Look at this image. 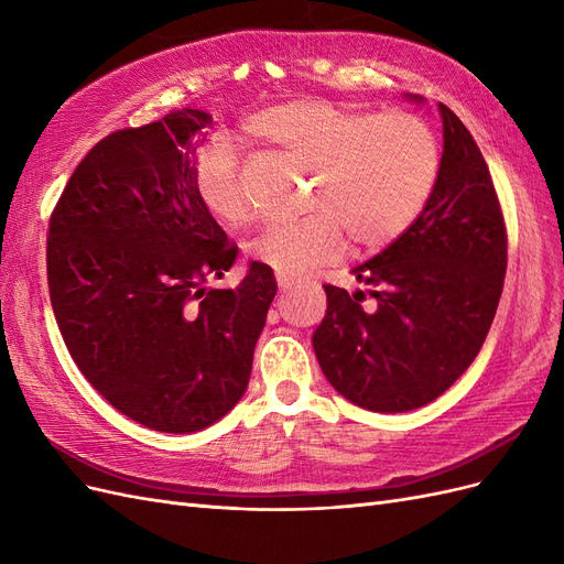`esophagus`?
<instances>
[{"label":"esophagus","instance_id":"obj_1","mask_svg":"<svg viewBox=\"0 0 564 564\" xmlns=\"http://www.w3.org/2000/svg\"><path fill=\"white\" fill-rule=\"evenodd\" d=\"M294 280L292 278H286V275H278V286H280V294H286L289 289H294Z\"/></svg>","mask_w":564,"mask_h":564}]
</instances>
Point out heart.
Returning <instances> with one entry per match:
<instances>
[{
  "label": "heart",
  "instance_id": "b5f03b06",
  "mask_svg": "<svg viewBox=\"0 0 564 564\" xmlns=\"http://www.w3.org/2000/svg\"><path fill=\"white\" fill-rule=\"evenodd\" d=\"M245 131L280 158L313 169L311 216L268 226L251 245L253 259L296 278L344 251L395 242L429 204L440 176L433 129L412 112L377 115L327 98H292L253 112ZM193 193L216 224L245 228L253 199L235 150L224 139L193 158Z\"/></svg>",
  "mask_w": 564,
  "mask_h": 564
}]
</instances>
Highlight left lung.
Segmentation results:
<instances>
[{
	"mask_svg": "<svg viewBox=\"0 0 564 564\" xmlns=\"http://www.w3.org/2000/svg\"><path fill=\"white\" fill-rule=\"evenodd\" d=\"M445 152L435 191L402 237L352 275L365 292L324 284L313 334L324 377L352 404L398 414L440 398L480 352L503 292L508 235L489 166L464 122L440 104Z\"/></svg>",
	"mask_w": 564,
	"mask_h": 564,
	"instance_id": "1",
	"label": "left lung"
}]
</instances>
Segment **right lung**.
<instances>
[{
  "label": "right lung",
  "mask_w": 564,
  "mask_h": 564,
  "mask_svg": "<svg viewBox=\"0 0 564 564\" xmlns=\"http://www.w3.org/2000/svg\"><path fill=\"white\" fill-rule=\"evenodd\" d=\"M202 110L98 141L48 218L46 280L75 365L117 412L162 433L207 429L245 395L275 299L268 265L214 289L237 247L193 193Z\"/></svg>",
  "instance_id": "add662e5"
}]
</instances>
